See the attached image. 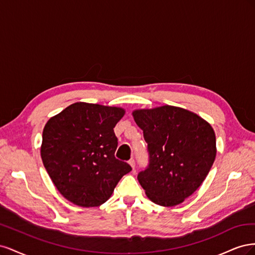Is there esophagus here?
I'll list each match as a JSON object with an SVG mask.
<instances>
[{
  "label": "esophagus",
  "instance_id": "34e87169",
  "mask_svg": "<svg viewBox=\"0 0 255 255\" xmlns=\"http://www.w3.org/2000/svg\"><path fill=\"white\" fill-rule=\"evenodd\" d=\"M128 165L132 167V169H133V171L135 170V160L134 159H130V160H128Z\"/></svg>",
  "mask_w": 255,
  "mask_h": 255
}]
</instances>
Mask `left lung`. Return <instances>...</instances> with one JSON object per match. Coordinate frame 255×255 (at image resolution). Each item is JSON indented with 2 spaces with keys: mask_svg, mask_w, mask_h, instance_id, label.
Masks as SVG:
<instances>
[{
  "mask_svg": "<svg viewBox=\"0 0 255 255\" xmlns=\"http://www.w3.org/2000/svg\"><path fill=\"white\" fill-rule=\"evenodd\" d=\"M132 115L150 154L149 168L137 176L146 197L165 207L184 202L214 164V128L197 114L172 105L135 110Z\"/></svg>",
  "mask_w": 255,
  "mask_h": 255,
  "instance_id": "left-lung-1",
  "label": "left lung"
}]
</instances>
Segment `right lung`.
<instances>
[{
    "label": "right lung",
    "instance_id": "add662e5",
    "mask_svg": "<svg viewBox=\"0 0 255 255\" xmlns=\"http://www.w3.org/2000/svg\"><path fill=\"white\" fill-rule=\"evenodd\" d=\"M126 110L76 102L53 116L42 132L40 155L60 195L82 207L105 203L132 168L115 158L114 128Z\"/></svg>",
    "mask_w": 255,
    "mask_h": 255
}]
</instances>
